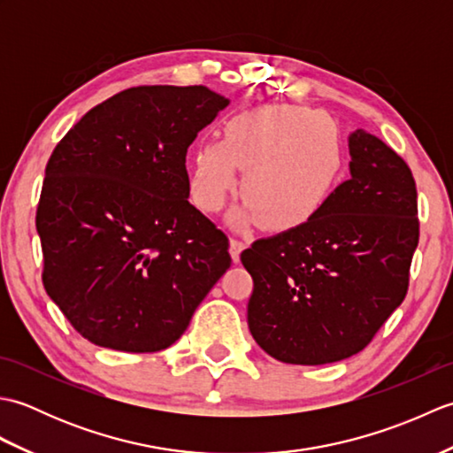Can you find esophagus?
I'll use <instances>...</instances> for the list:
<instances>
[{
  "instance_id": "esophagus-1",
  "label": "esophagus",
  "mask_w": 453,
  "mask_h": 453,
  "mask_svg": "<svg viewBox=\"0 0 453 453\" xmlns=\"http://www.w3.org/2000/svg\"><path fill=\"white\" fill-rule=\"evenodd\" d=\"M243 249H245V243L239 242V239H232V242H229V255H232L234 263L239 261V255H242Z\"/></svg>"
}]
</instances>
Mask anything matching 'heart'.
<instances>
[{"instance_id":"b5f03b06","label":"heart","mask_w":453,"mask_h":453,"mask_svg":"<svg viewBox=\"0 0 453 453\" xmlns=\"http://www.w3.org/2000/svg\"><path fill=\"white\" fill-rule=\"evenodd\" d=\"M344 156L333 122L296 104L247 109L226 124L224 142L200 143L190 192L206 211H218L245 171L242 195L227 224L290 232L311 221L342 177Z\"/></svg>"}]
</instances>
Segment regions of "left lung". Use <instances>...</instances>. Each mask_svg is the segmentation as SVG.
Returning <instances> with one entry per match:
<instances>
[{
    "instance_id": "obj_1",
    "label": "left lung",
    "mask_w": 453,
    "mask_h": 453,
    "mask_svg": "<svg viewBox=\"0 0 453 453\" xmlns=\"http://www.w3.org/2000/svg\"><path fill=\"white\" fill-rule=\"evenodd\" d=\"M349 151L350 177L319 214L242 253L253 276L249 331L286 364L350 358L405 300L418 245L415 179L362 128L349 134Z\"/></svg>"
}]
</instances>
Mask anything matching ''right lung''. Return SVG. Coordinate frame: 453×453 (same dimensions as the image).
Listing matches in <instances>:
<instances>
[{
  "mask_svg": "<svg viewBox=\"0 0 453 453\" xmlns=\"http://www.w3.org/2000/svg\"><path fill=\"white\" fill-rule=\"evenodd\" d=\"M229 99L151 85L91 109L48 159L36 232L50 300L83 339L157 352L187 331L232 257L188 202L187 151Z\"/></svg>",
  "mask_w": 453,
  "mask_h": 453,
  "instance_id": "add662e5",
  "label": "right lung"
}]
</instances>
